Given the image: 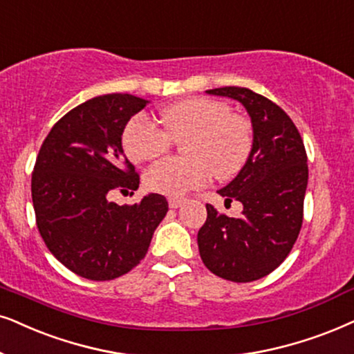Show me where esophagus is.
<instances>
[{"label": "esophagus", "instance_id": "esophagus-1", "mask_svg": "<svg viewBox=\"0 0 354 354\" xmlns=\"http://www.w3.org/2000/svg\"><path fill=\"white\" fill-rule=\"evenodd\" d=\"M183 205V200L182 198H169V206H171V208H180V206Z\"/></svg>", "mask_w": 354, "mask_h": 354}]
</instances>
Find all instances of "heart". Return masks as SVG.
Here are the masks:
<instances>
[{"label": "heart", "mask_w": 354, "mask_h": 354, "mask_svg": "<svg viewBox=\"0 0 354 354\" xmlns=\"http://www.w3.org/2000/svg\"><path fill=\"white\" fill-rule=\"evenodd\" d=\"M166 130L146 115L127 123L122 135L123 149L133 162H149L164 156L174 141L183 145L188 159L171 158L156 164L146 176V185L167 196H182L203 187L211 174L229 178L249 159L254 135L249 118L232 113L227 104L209 97H188L160 112Z\"/></svg>", "instance_id": "b5f03b06"}]
</instances>
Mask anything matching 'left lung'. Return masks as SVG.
Masks as SVG:
<instances>
[{"label":"left lung","mask_w":354,"mask_h":354,"mask_svg":"<svg viewBox=\"0 0 354 354\" xmlns=\"http://www.w3.org/2000/svg\"><path fill=\"white\" fill-rule=\"evenodd\" d=\"M206 93L244 105L254 145L236 178L218 190L226 201H241L242 214L229 218L206 205L208 216L198 231L200 257L218 277L255 281L283 263L299 236L309 178L304 143L286 112L263 95L237 86Z\"/></svg>","instance_id":"obj_1"}]
</instances>
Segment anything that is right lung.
<instances>
[{"label":"right lung","mask_w":354,"mask_h":354,"mask_svg":"<svg viewBox=\"0 0 354 354\" xmlns=\"http://www.w3.org/2000/svg\"><path fill=\"white\" fill-rule=\"evenodd\" d=\"M148 102L131 94L86 100L55 123L37 156V227L55 259L82 278L107 281L135 268L167 214V200L159 194L131 206L109 200L115 190L140 187L122 135Z\"/></svg>","instance_id":"obj_1"}]
</instances>
